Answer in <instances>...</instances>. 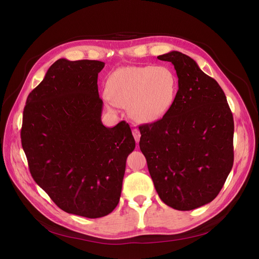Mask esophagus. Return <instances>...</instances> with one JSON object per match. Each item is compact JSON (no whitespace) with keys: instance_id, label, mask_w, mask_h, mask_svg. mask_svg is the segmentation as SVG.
<instances>
[{"instance_id":"1","label":"esophagus","mask_w":259,"mask_h":259,"mask_svg":"<svg viewBox=\"0 0 259 259\" xmlns=\"http://www.w3.org/2000/svg\"><path fill=\"white\" fill-rule=\"evenodd\" d=\"M132 134H133V136H134V139H135V141L136 142H139V139H140V132H139V130L138 129H133L132 130Z\"/></svg>"}]
</instances>
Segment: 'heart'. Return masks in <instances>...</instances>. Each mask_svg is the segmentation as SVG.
Wrapping results in <instances>:
<instances>
[{
  "mask_svg": "<svg viewBox=\"0 0 259 259\" xmlns=\"http://www.w3.org/2000/svg\"><path fill=\"white\" fill-rule=\"evenodd\" d=\"M178 93V78L167 65L124 66L115 70L106 83L109 108L128 107L139 123H155L173 107Z\"/></svg>",
  "mask_w": 259,
  "mask_h": 259,
  "instance_id": "heart-1",
  "label": "heart"
}]
</instances>
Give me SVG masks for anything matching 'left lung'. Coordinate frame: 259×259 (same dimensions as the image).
Wrapping results in <instances>:
<instances>
[{
  "label": "left lung",
  "instance_id": "left-lung-1",
  "mask_svg": "<svg viewBox=\"0 0 259 259\" xmlns=\"http://www.w3.org/2000/svg\"><path fill=\"white\" fill-rule=\"evenodd\" d=\"M174 65L178 93L161 120L139 126V146L161 200L189 211L213 201L234 163V119L225 92L190 56H158Z\"/></svg>",
  "mask_w": 259,
  "mask_h": 259
}]
</instances>
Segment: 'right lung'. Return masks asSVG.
Segmentation results:
<instances>
[{
    "mask_svg": "<svg viewBox=\"0 0 259 259\" xmlns=\"http://www.w3.org/2000/svg\"><path fill=\"white\" fill-rule=\"evenodd\" d=\"M98 60L60 58L28 95L21 144L34 181L63 211L87 218L112 212L135 149L129 125L101 122Z\"/></svg>",
    "mask_w": 259,
    "mask_h": 259,
    "instance_id": "1",
    "label": "right lung"
}]
</instances>
